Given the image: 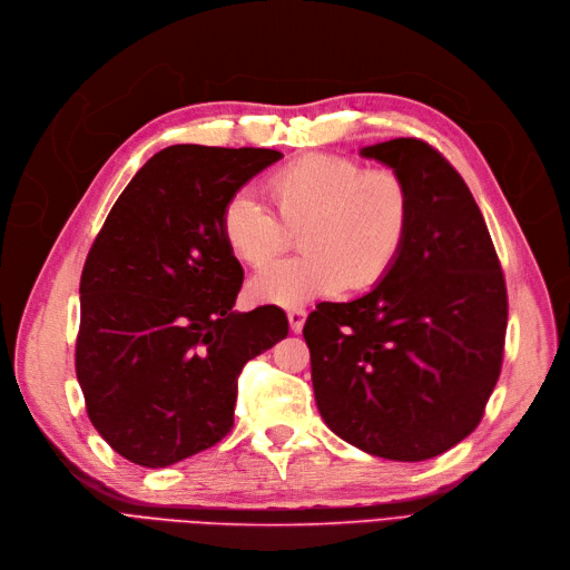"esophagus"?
I'll use <instances>...</instances> for the list:
<instances>
[{"label": "esophagus", "mask_w": 570, "mask_h": 570, "mask_svg": "<svg viewBox=\"0 0 570 570\" xmlns=\"http://www.w3.org/2000/svg\"><path fill=\"white\" fill-rule=\"evenodd\" d=\"M306 317H308V313H306L304 308H294V311H289V313H287V320H289V330H292L294 334H299V332L304 330Z\"/></svg>", "instance_id": "esophagus-1"}]
</instances>
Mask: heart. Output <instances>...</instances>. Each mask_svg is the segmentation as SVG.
I'll list each match as a JSON object with an SVG mask.
<instances>
[{
  "instance_id": "heart-1",
  "label": "heart",
  "mask_w": 570,
  "mask_h": 570,
  "mask_svg": "<svg viewBox=\"0 0 570 570\" xmlns=\"http://www.w3.org/2000/svg\"><path fill=\"white\" fill-rule=\"evenodd\" d=\"M278 216L250 189H236L220 210L229 253L262 268L285 253L302 232L306 255L264 268L250 283L259 304L296 308L341 289L368 292L401 259L413 227L411 185L392 167L308 153L266 178Z\"/></svg>"
}]
</instances>
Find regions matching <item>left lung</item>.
I'll use <instances>...</instances> for the list:
<instances>
[{"label": "left lung", "mask_w": 570, "mask_h": 570, "mask_svg": "<svg viewBox=\"0 0 570 570\" xmlns=\"http://www.w3.org/2000/svg\"><path fill=\"white\" fill-rule=\"evenodd\" d=\"M411 185L413 227L392 274L306 320L315 401L368 454L422 462L480 424L503 364L508 289L469 185L422 139L362 150Z\"/></svg>", "instance_id": "obj_1"}]
</instances>
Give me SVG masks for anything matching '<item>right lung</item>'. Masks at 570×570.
<instances>
[{
    "instance_id": "obj_1",
    "label": "right lung",
    "mask_w": 570,
    "mask_h": 570,
    "mask_svg": "<svg viewBox=\"0 0 570 570\" xmlns=\"http://www.w3.org/2000/svg\"><path fill=\"white\" fill-rule=\"evenodd\" d=\"M283 157L180 144L122 189L80 274L76 377L99 436L165 469L234 426L240 368L287 336L276 306L234 313L243 268L220 234L229 195Z\"/></svg>"
}]
</instances>
